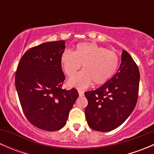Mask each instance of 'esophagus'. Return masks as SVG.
I'll use <instances>...</instances> for the list:
<instances>
[{
    "label": "esophagus",
    "mask_w": 154,
    "mask_h": 154,
    "mask_svg": "<svg viewBox=\"0 0 154 154\" xmlns=\"http://www.w3.org/2000/svg\"><path fill=\"white\" fill-rule=\"evenodd\" d=\"M78 94H79V96H80V97H82V96L84 95V92H83L82 90H78Z\"/></svg>",
    "instance_id": "esophagus-1"
}]
</instances>
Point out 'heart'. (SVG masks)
<instances>
[{
	"mask_svg": "<svg viewBox=\"0 0 154 154\" xmlns=\"http://www.w3.org/2000/svg\"><path fill=\"white\" fill-rule=\"evenodd\" d=\"M60 63L63 71L72 77L84 65L85 70L68 80L70 86L86 88L91 83L101 85L116 74L119 57L115 51L93 42L79 43L75 51L66 50L62 54Z\"/></svg>",
	"mask_w": 154,
	"mask_h": 154,
	"instance_id": "1",
	"label": "heart"
}]
</instances>
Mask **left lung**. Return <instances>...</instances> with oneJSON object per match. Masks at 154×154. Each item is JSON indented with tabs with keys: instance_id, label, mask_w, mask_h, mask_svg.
I'll use <instances>...</instances> for the list:
<instances>
[{
	"instance_id": "left-lung-1",
	"label": "left lung",
	"mask_w": 154,
	"mask_h": 154,
	"mask_svg": "<svg viewBox=\"0 0 154 154\" xmlns=\"http://www.w3.org/2000/svg\"><path fill=\"white\" fill-rule=\"evenodd\" d=\"M139 68L123 50L122 63L114 76L97 89L86 91L87 123L97 131L109 132L122 125L134 109L139 94Z\"/></svg>"
}]
</instances>
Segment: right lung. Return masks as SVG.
<instances>
[{
  "label": "right lung",
  "instance_id": "1",
  "mask_svg": "<svg viewBox=\"0 0 154 154\" xmlns=\"http://www.w3.org/2000/svg\"><path fill=\"white\" fill-rule=\"evenodd\" d=\"M63 40L49 42L25 52L17 68L15 83L27 120L38 128L56 131L66 125L79 94L77 89H62L64 73L60 59Z\"/></svg>",
  "mask_w": 154,
  "mask_h": 154
}]
</instances>
